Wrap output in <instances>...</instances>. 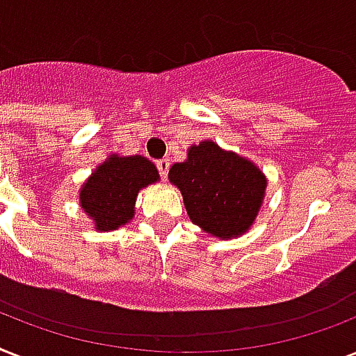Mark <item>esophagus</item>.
Returning a JSON list of instances; mask_svg holds the SVG:
<instances>
[{
	"label": "esophagus",
	"mask_w": 356,
	"mask_h": 356,
	"mask_svg": "<svg viewBox=\"0 0 356 356\" xmlns=\"http://www.w3.org/2000/svg\"><path fill=\"white\" fill-rule=\"evenodd\" d=\"M156 170H159V175H161V179H164V181H166L168 170H170V161H168V159H161V161H156Z\"/></svg>",
	"instance_id": "34e87169"
}]
</instances>
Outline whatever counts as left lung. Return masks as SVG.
<instances>
[{"mask_svg":"<svg viewBox=\"0 0 356 356\" xmlns=\"http://www.w3.org/2000/svg\"><path fill=\"white\" fill-rule=\"evenodd\" d=\"M190 220L218 238L245 233L264 200L266 179L248 159L214 142L190 147L188 159L170 168Z\"/></svg>","mask_w":356,"mask_h":356,"instance_id":"8db88e82","label":"left lung"}]
</instances>
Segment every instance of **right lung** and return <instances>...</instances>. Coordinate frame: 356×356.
Instances as JSON below:
<instances>
[{
	"label": "right lung",
	"instance_id": "obj_1",
	"mask_svg": "<svg viewBox=\"0 0 356 356\" xmlns=\"http://www.w3.org/2000/svg\"><path fill=\"white\" fill-rule=\"evenodd\" d=\"M159 172L144 156H111L81 188V207L99 231H113L133 220L138 190L155 183Z\"/></svg>",
	"mask_w": 356,
	"mask_h": 356
}]
</instances>
